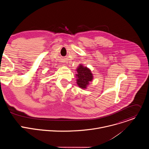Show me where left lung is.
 <instances>
[{"mask_svg": "<svg viewBox=\"0 0 149 149\" xmlns=\"http://www.w3.org/2000/svg\"><path fill=\"white\" fill-rule=\"evenodd\" d=\"M76 71H77V74H75L76 81L78 87L82 89H87L90 82L93 81L94 77L91 70L82 64H79Z\"/></svg>", "mask_w": 149, "mask_h": 149, "instance_id": "1", "label": "left lung"}]
</instances>
